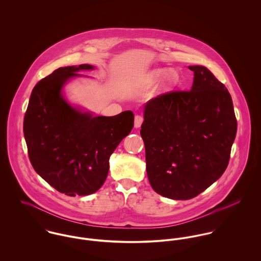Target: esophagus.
<instances>
[{
    "label": "esophagus",
    "instance_id": "1",
    "mask_svg": "<svg viewBox=\"0 0 261 261\" xmlns=\"http://www.w3.org/2000/svg\"><path fill=\"white\" fill-rule=\"evenodd\" d=\"M143 121H144V117H143L142 115H140V114H137V115L135 116V127H136V128L140 127V126L142 125Z\"/></svg>",
    "mask_w": 261,
    "mask_h": 261
}]
</instances>
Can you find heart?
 Returning a JSON list of instances; mask_svg holds the SVG:
<instances>
[{"label":"heart","instance_id":"obj_1","mask_svg":"<svg viewBox=\"0 0 261 261\" xmlns=\"http://www.w3.org/2000/svg\"><path fill=\"white\" fill-rule=\"evenodd\" d=\"M167 74V71L165 70V69H159V70H155L154 71V73H153V76L155 77V78H162V77H164L165 75Z\"/></svg>","mask_w":261,"mask_h":261}]
</instances>
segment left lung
I'll return each instance as SVG.
<instances>
[{
	"instance_id": "left-lung-1",
	"label": "left lung",
	"mask_w": 261,
	"mask_h": 261,
	"mask_svg": "<svg viewBox=\"0 0 261 261\" xmlns=\"http://www.w3.org/2000/svg\"><path fill=\"white\" fill-rule=\"evenodd\" d=\"M190 90H174L145 106L141 136L150 186L160 195L189 200L223 175L237 120L227 88L204 66Z\"/></svg>"
}]
</instances>
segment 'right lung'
<instances>
[{
  "instance_id": "obj_1",
  "label": "right lung",
  "mask_w": 261,
  "mask_h": 261,
  "mask_svg": "<svg viewBox=\"0 0 261 261\" xmlns=\"http://www.w3.org/2000/svg\"><path fill=\"white\" fill-rule=\"evenodd\" d=\"M93 66L60 67L32 90L24 117V136L34 170L67 196H84L103 185L110 156L134 127L135 115L93 116L71 107L62 96L66 81Z\"/></svg>"
}]
</instances>
